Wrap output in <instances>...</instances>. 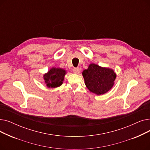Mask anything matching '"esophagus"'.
Segmentation results:
<instances>
[{
	"label": "esophagus",
	"instance_id": "34e87169",
	"mask_svg": "<svg viewBox=\"0 0 150 150\" xmlns=\"http://www.w3.org/2000/svg\"><path fill=\"white\" fill-rule=\"evenodd\" d=\"M73 72L74 74H78L80 73V68L79 67H76V68H74V70H73Z\"/></svg>",
	"mask_w": 150,
	"mask_h": 150
}]
</instances>
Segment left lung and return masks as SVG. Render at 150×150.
Returning <instances> with one entry per match:
<instances>
[{
  "mask_svg": "<svg viewBox=\"0 0 150 150\" xmlns=\"http://www.w3.org/2000/svg\"><path fill=\"white\" fill-rule=\"evenodd\" d=\"M85 84L88 89L97 95H101L112 88L116 75L112 69L91 64L83 72Z\"/></svg>",
  "mask_w": 150,
  "mask_h": 150,
  "instance_id": "1",
  "label": "left lung"
}]
</instances>
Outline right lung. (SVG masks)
Here are the masks:
<instances>
[{
	"label": "right lung",
	"instance_id": "obj_1",
	"mask_svg": "<svg viewBox=\"0 0 150 150\" xmlns=\"http://www.w3.org/2000/svg\"><path fill=\"white\" fill-rule=\"evenodd\" d=\"M66 74V71L60 68H52L48 73L44 75V78L47 87L57 88L60 86Z\"/></svg>",
	"mask_w": 150,
	"mask_h": 150
}]
</instances>
